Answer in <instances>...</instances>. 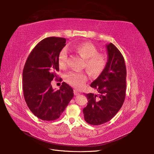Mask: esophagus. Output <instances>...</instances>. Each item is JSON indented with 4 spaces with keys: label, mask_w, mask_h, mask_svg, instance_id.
<instances>
[{
    "label": "esophagus",
    "mask_w": 154,
    "mask_h": 154,
    "mask_svg": "<svg viewBox=\"0 0 154 154\" xmlns=\"http://www.w3.org/2000/svg\"><path fill=\"white\" fill-rule=\"evenodd\" d=\"M74 94L75 95H80V92H79V91H77V90H74Z\"/></svg>",
    "instance_id": "esophagus-1"
}]
</instances>
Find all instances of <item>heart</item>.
Wrapping results in <instances>:
<instances>
[{"label": "heart", "instance_id": "obj_1", "mask_svg": "<svg viewBox=\"0 0 154 154\" xmlns=\"http://www.w3.org/2000/svg\"><path fill=\"white\" fill-rule=\"evenodd\" d=\"M70 49L85 59L84 67L94 76L99 75L107 66V58L106 55L98 52L97 48L91 42H83L72 45ZM67 59L68 56L66 50L62 49L58 58L59 66L61 69L67 67ZM66 80L72 86L80 89L85 85L87 75L84 72H71L66 75Z\"/></svg>", "mask_w": 154, "mask_h": 154}]
</instances>
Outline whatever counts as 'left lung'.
<instances>
[{
  "instance_id": "8db88e82",
  "label": "left lung",
  "mask_w": 154,
  "mask_h": 154,
  "mask_svg": "<svg viewBox=\"0 0 154 154\" xmlns=\"http://www.w3.org/2000/svg\"><path fill=\"white\" fill-rule=\"evenodd\" d=\"M106 47L107 66L91 84L99 94H85L88 103L83 109L84 119L94 125L110 120L122 107L125 98L127 72L124 57L113 44H107Z\"/></svg>"
}]
</instances>
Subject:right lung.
Returning a JSON list of instances; mask_svg holds the SVG:
<instances>
[{
  "mask_svg": "<svg viewBox=\"0 0 154 154\" xmlns=\"http://www.w3.org/2000/svg\"><path fill=\"white\" fill-rule=\"evenodd\" d=\"M62 37H47L34 48L22 74L23 97L30 111L38 118L51 121L59 119L74 97L72 88L62 82L55 91L51 82L59 71V55L66 45Z\"/></svg>",
  "mask_w": 154,
  "mask_h": 154,
  "instance_id": "1",
  "label": "right lung"
}]
</instances>
